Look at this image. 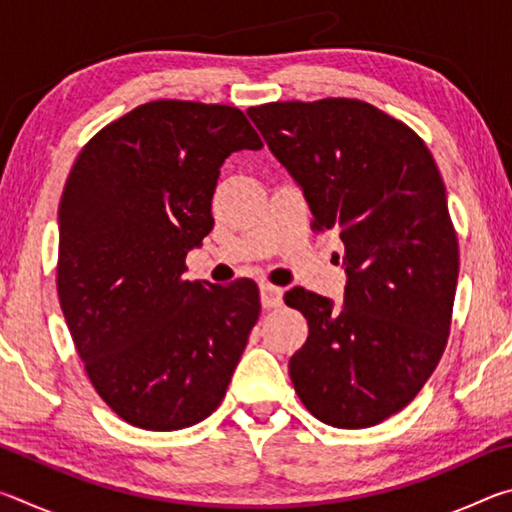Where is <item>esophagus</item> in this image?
Returning <instances> with one entry per match:
<instances>
[{"mask_svg":"<svg viewBox=\"0 0 512 512\" xmlns=\"http://www.w3.org/2000/svg\"><path fill=\"white\" fill-rule=\"evenodd\" d=\"M282 289L280 287H273V284H262V289H259V296H262V307L264 309H275L282 305Z\"/></svg>","mask_w":512,"mask_h":512,"instance_id":"34e87169","label":"esophagus"}]
</instances>
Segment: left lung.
<instances>
[{
  "label": "left lung",
  "mask_w": 512,
  "mask_h": 512,
  "mask_svg": "<svg viewBox=\"0 0 512 512\" xmlns=\"http://www.w3.org/2000/svg\"><path fill=\"white\" fill-rule=\"evenodd\" d=\"M248 117L305 192L311 228L345 246L341 309L300 287L284 296L309 323L291 381L320 422L372 427L420 393L447 345L458 241L443 178L422 137L366 101H275Z\"/></svg>",
  "instance_id": "left-lung-1"
}]
</instances>
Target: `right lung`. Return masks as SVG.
Masks as SVG:
<instances>
[{"label": "right lung", "instance_id": "right-lung-1", "mask_svg": "<svg viewBox=\"0 0 512 512\" xmlns=\"http://www.w3.org/2000/svg\"><path fill=\"white\" fill-rule=\"evenodd\" d=\"M244 112L158 99L83 146L58 207L60 309L121 420L176 431L216 411L259 318L253 280L189 282L230 153L262 149Z\"/></svg>", "mask_w": 512, "mask_h": 512}]
</instances>
